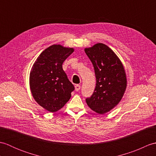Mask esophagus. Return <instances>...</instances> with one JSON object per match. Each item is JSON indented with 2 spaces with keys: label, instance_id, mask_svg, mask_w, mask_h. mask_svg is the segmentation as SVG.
Masks as SVG:
<instances>
[{
  "label": "esophagus",
  "instance_id": "34e87169",
  "mask_svg": "<svg viewBox=\"0 0 156 156\" xmlns=\"http://www.w3.org/2000/svg\"><path fill=\"white\" fill-rule=\"evenodd\" d=\"M80 85L76 84L75 86V90H76V91H79V90H80Z\"/></svg>",
  "mask_w": 156,
  "mask_h": 156
}]
</instances>
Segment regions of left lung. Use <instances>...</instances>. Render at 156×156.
Returning a JSON list of instances; mask_svg holds the SVG:
<instances>
[{
    "instance_id": "1",
    "label": "left lung",
    "mask_w": 156,
    "mask_h": 156,
    "mask_svg": "<svg viewBox=\"0 0 156 156\" xmlns=\"http://www.w3.org/2000/svg\"><path fill=\"white\" fill-rule=\"evenodd\" d=\"M84 51L93 64L97 79L94 92L86 102L97 113H107L119 103L127 88L124 66L115 53L102 43Z\"/></svg>"
}]
</instances>
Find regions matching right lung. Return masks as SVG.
I'll list each match as a JSON object with an SVG mask.
<instances>
[{"label": "right lung", "instance_id": "right-lung-1", "mask_svg": "<svg viewBox=\"0 0 156 156\" xmlns=\"http://www.w3.org/2000/svg\"><path fill=\"white\" fill-rule=\"evenodd\" d=\"M74 51L54 44L43 51L33 65L29 87L35 101L50 112L59 111L71 97L74 87L62 68V64Z\"/></svg>", "mask_w": 156, "mask_h": 156}]
</instances>
